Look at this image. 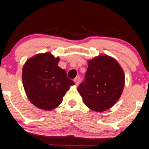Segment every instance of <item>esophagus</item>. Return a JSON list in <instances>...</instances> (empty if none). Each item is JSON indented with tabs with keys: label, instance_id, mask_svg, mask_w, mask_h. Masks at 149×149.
Instances as JSON below:
<instances>
[{
	"label": "esophagus",
	"instance_id": "34e87169",
	"mask_svg": "<svg viewBox=\"0 0 149 149\" xmlns=\"http://www.w3.org/2000/svg\"><path fill=\"white\" fill-rule=\"evenodd\" d=\"M74 82L75 84H76V85H79V83H80V77H79V76H77V77L74 79Z\"/></svg>",
	"mask_w": 149,
	"mask_h": 149
}]
</instances>
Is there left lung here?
<instances>
[{
	"instance_id": "left-lung-1",
	"label": "left lung",
	"mask_w": 149,
	"mask_h": 149,
	"mask_svg": "<svg viewBox=\"0 0 149 149\" xmlns=\"http://www.w3.org/2000/svg\"><path fill=\"white\" fill-rule=\"evenodd\" d=\"M124 84L125 75L118 62L109 56L101 55L88 61L84 80L78 91L87 107L101 112L118 101Z\"/></svg>"
}]
</instances>
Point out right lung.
<instances>
[{"mask_svg": "<svg viewBox=\"0 0 149 149\" xmlns=\"http://www.w3.org/2000/svg\"><path fill=\"white\" fill-rule=\"evenodd\" d=\"M59 57L51 53L39 54L23 65L22 79L29 101L39 109L52 110L62 103L63 96L74 82L58 66Z\"/></svg>", "mask_w": 149, "mask_h": 149, "instance_id": "add662e5", "label": "right lung"}]
</instances>
